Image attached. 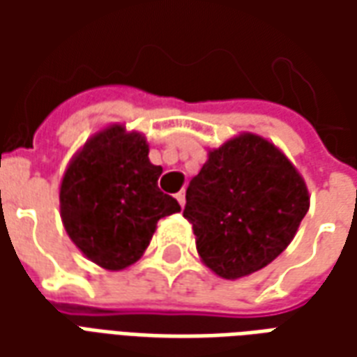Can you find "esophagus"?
<instances>
[{
  "label": "esophagus",
  "instance_id": "esophagus-1",
  "mask_svg": "<svg viewBox=\"0 0 357 357\" xmlns=\"http://www.w3.org/2000/svg\"><path fill=\"white\" fill-rule=\"evenodd\" d=\"M176 199H178L179 206H181V208H183V206H185V191H183V189H181V191H179V193L176 195Z\"/></svg>",
  "mask_w": 357,
  "mask_h": 357
}]
</instances>
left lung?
Here are the masks:
<instances>
[{
    "label": "left lung",
    "instance_id": "1",
    "mask_svg": "<svg viewBox=\"0 0 357 357\" xmlns=\"http://www.w3.org/2000/svg\"><path fill=\"white\" fill-rule=\"evenodd\" d=\"M185 201L197 252L224 279L273 262L310 208L306 181L294 164L271 141L248 132L210 149Z\"/></svg>",
    "mask_w": 357,
    "mask_h": 357
}]
</instances>
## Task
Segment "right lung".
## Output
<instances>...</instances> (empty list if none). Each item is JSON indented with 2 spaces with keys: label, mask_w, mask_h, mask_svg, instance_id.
Wrapping results in <instances>:
<instances>
[{
  "label": "right lung",
  "mask_w": 357,
  "mask_h": 357,
  "mask_svg": "<svg viewBox=\"0 0 357 357\" xmlns=\"http://www.w3.org/2000/svg\"><path fill=\"white\" fill-rule=\"evenodd\" d=\"M160 166L149 160V143L124 124L93 133L73 156L61 179V220L88 260L120 271L139 260L158 220L181 210L158 189Z\"/></svg>",
  "instance_id": "right-lung-1"
}]
</instances>
